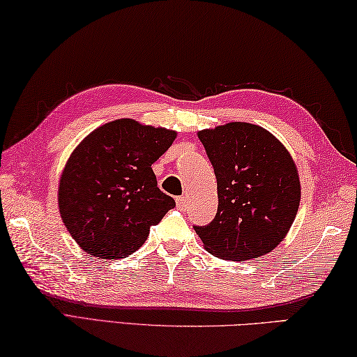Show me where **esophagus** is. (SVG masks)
I'll return each instance as SVG.
<instances>
[{"label":"esophagus","mask_w":357,"mask_h":357,"mask_svg":"<svg viewBox=\"0 0 357 357\" xmlns=\"http://www.w3.org/2000/svg\"><path fill=\"white\" fill-rule=\"evenodd\" d=\"M176 204H178L179 209H185V207L189 206V198H187V197H178L176 198Z\"/></svg>","instance_id":"esophagus-1"}]
</instances>
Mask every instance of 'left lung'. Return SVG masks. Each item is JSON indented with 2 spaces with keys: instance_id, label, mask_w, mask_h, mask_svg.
Returning a JSON list of instances; mask_svg holds the SVG:
<instances>
[{
  "instance_id": "1",
  "label": "left lung",
  "mask_w": 357,
  "mask_h": 357,
  "mask_svg": "<svg viewBox=\"0 0 357 357\" xmlns=\"http://www.w3.org/2000/svg\"><path fill=\"white\" fill-rule=\"evenodd\" d=\"M217 178L218 207L193 226L204 248L225 261H248L275 250L290 229L301 198L290 153L267 129L232 121L198 132Z\"/></svg>"
}]
</instances>
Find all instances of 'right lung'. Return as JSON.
I'll return each instance as SVG.
<instances>
[{
  "instance_id": "obj_1",
  "label": "right lung",
  "mask_w": 357,
  "mask_h": 357,
  "mask_svg": "<svg viewBox=\"0 0 357 357\" xmlns=\"http://www.w3.org/2000/svg\"><path fill=\"white\" fill-rule=\"evenodd\" d=\"M176 139L165 128L120 119L90 132L59 181V212L89 256L121 259L145 243L176 203L158 187L151 165Z\"/></svg>"
}]
</instances>
